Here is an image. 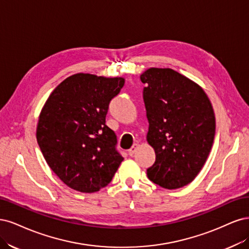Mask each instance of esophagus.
<instances>
[{
	"label": "esophagus",
	"mask_w": 249,
	"mask_h": 249,
	"mask_svg": "<svg viewBox=\"0 0 249 249\" xmlns=\"http://www.w3.org/2000/svg\"><path fill=\"white\" fill-rule=\"evenodd\" d=\"M136 149H138V143H134V145L129 150H128V155L133 156L134 153L136 152Z\"/></svg>",
	"instance_id": "1"
}]
</instances>
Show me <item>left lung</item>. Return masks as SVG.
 <instances>
[{
  "label": "left lung",
  "instance_id": "left-lung-1",
  "mask_svg": "<svg viewBox=\"0 0 249 249\" xmlns=\"http://www.w3.org/2000/svg\"><path fill=\"white\" fill-rule=\"evenodd\" d=\"M145 84L149 131L155 151L148 178L165 189L187 185L202 170L215 135V117L204 90L170 68H150L141 75Z\"/></svg>",
  "mask_w": 249,
  "mask_h": 249
}]
</instances>
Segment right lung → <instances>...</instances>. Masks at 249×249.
Instances as JSON below:
<instances>
[{
    "mask_svg": "<svg viewBox=\"0 0 249 249\" xmlns=\"http://www.w3.org/2000/svg\"><path fill=\"white\" fill-rule=\"evenodd\" d=\"M124 83L122 77L77 73L63 81L46 100L37 142L47 164L70 188L98 191L123 161L106 117Z\"/></svg>",
    "mask_w": 249,
    "mask_h": 249,
    "instance_id": "right-lung-1",
    "label": "right lung"
}]
</instances>
